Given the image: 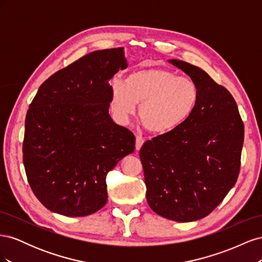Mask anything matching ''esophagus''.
<instances>
[{"mask_svg":"<svg viewBox=\"0 0 262 262\" xmlns=\"http://www.w3.org/2000/svg\"><path fill=\"white\" fill-rule=\"evenodd\" d=\"M143 144H144V139L140 137V136H138L137 139H136V148H137V150H139Z\"/></svg>","mask_w":262,"mask_h":262,"instance_id":"1","label":"esophagus"}]
</instances>
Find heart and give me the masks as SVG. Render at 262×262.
Instances as JSON below:
<instances>
[{"mask_svg":"<svg viewBox=\"0 0 262 262\" xmlns=\"http://www.w3.org/2000/svg\"><path fill=\"white\" fill-rule=\"evenodd\" d=\"M199 87L189 77L160 68L136 71L110 81L109 108L115 120L125 124L136 113L148 131L165 134L175 131L194 112L199 101Z\"/></svg>","mask_w":262,"mask_h":262,"instance_id":"1","label":"heart"}]
</instances>
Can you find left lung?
Segmentation results:
<instances>
[{
	"instance_id": "8db88e82",
	"label": "left lung",
	"mask_w": 262,
	"mask_h": 262,
	"mask_svg": "<svg viewBox=\"0 0 262 262\" xmlns=\"http://www.w3.org/2000/svg\"><path fill=\"white\" fill-rule=\"evenodd\" d=\"M168 62L196 83L199 101L178 129L146 141L140 158L149 208L165 219L193 222L209 215L236 184L244 123L225 87L190 63Z\"/></svg>"
}]
</instances>
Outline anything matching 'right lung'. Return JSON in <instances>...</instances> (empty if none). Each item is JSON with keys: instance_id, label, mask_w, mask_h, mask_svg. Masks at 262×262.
Instances as JSON below:
<instances>
[{"instance_id": "obj_1", "label": "right lung", "mask_w": 262, "mask_h": 262, "mask_svg": "<svg viewBox=\"0 0 262 262\" xmlns=\"http://www.w3.org/2000/svg\"><path fill=\"white\" fill-rule=\"evenodd\" d=\"M128 62L123 48L84 55L46 80L29 105L23 161L45 207L86 216L107 202V173L134 152L136 137L109 115V80Z\"/></svg>"}]
</instances>
